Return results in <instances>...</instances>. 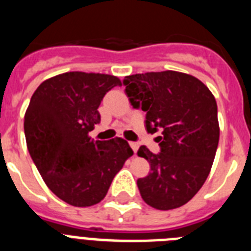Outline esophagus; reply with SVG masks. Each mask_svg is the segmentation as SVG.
<instances>
[{"label": "esophagus", "mask_w": 251, "mask_h": 251, "mask_svg": "<svg viewBox=\"0 0 251 251\" xmlns=\"http://www.w3.org/2000/svg\"><path fill=\"white\" fill-rule=\"evenodd\" d=\"M129 146L130 147H132V150H133V152L134 153H137V151H138V143H136V142H129Z\"/></svg>", "instance_id": "34e87169"}]
</instances>
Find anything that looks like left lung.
I'll return each instance as SVG.
<instances>
[{
  "instance_id": "1",
  "label": "left lung",
  "mask_w": 251,
  "mask_h": 251,
  "mask_svg": "<svg viewBox=\"0 0 251 251\" xmlns=\"http://www.w3.org/2000/svg\"><path fill=\"white\" fill-rule=\"evenodd\" d=\"M123 84L132 105L146 112L147 132H162L158 154L146 146L137 152L151 165L137 181L142 199L157 210L185 205L205 183L216 154L215 97L197 77L174 70L129 75Z\"/></svg>"
}]
</instances>
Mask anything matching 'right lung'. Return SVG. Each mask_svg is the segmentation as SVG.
Listing matches in <instances>:
<instances>
[{
	"label": "right lung",
	"instance_id": "right-lung-1",
	"mask_svg": "<svg viewBox=\"0 0 251 251\" xmlns=\"http://www.w3.org/2000/svg\"><path fill=\"white\" fill-rule=\"evenodd\" d=\"M122 85L114 75L69 72L40 84L25 113L30 156L46 186L76 207L100 202L133 154L123 138L93 141L104 95Z\"/></svg>",
	"mask_w": 251,
	"mask_h": 251
}]
</instances>
